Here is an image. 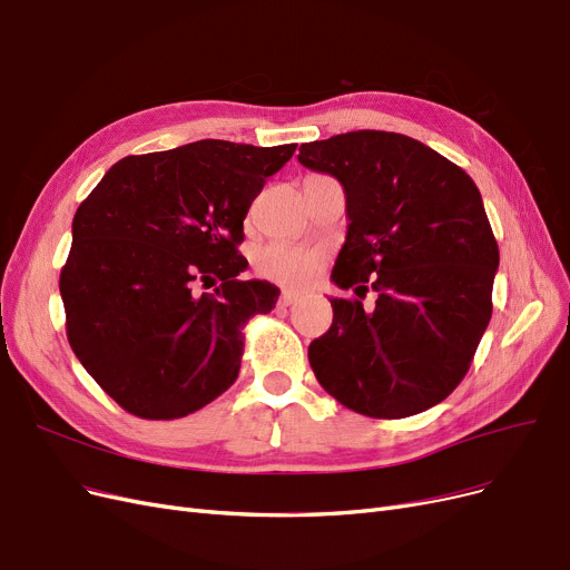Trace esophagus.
<instances>
[{"label":"esophagus","instance_id":"1","mask_svg":"<svg viewBox=\"0 0 570 570\" xmlns=\"http://www.w3.org/2000/svg\"><path fill=\"white\" fill-rule=\"evenodd\" d=\"M298 293L296 291H284L282 296H279V305H284V307H291V305H296L298 303Z\"/></svg>","mask_w":570,"mask_h":570}]
</instances>
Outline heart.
<instances>
[{"instance_id": "1", "label": "heart", "mask_w": 570, "mask_h": 570, "mask_svg": "<svg viewBox=\"0 0 570 570\" xmlns=\"http://www.w3.org/2000/svg\"><path fill=\"white\" fill-rule=\"evenodd\" d=\"M256 267L269 282L301 288L317 277V272L322 267V256L301 246L274 242L258 253Z\"/></svg>"}]
</instances>
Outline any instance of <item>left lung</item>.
I'll list each match as a JSON object with an SVG mask.
<instances>
[{"label": "left lung", "mask_w": 570, "mask_h": 570, "mask_svg": "<svg viewBox=\"0 0 570 570\" xmlns=\"http://www.w3.org/2000/svg\"><path fill=\"white\" fill-rule=\"evenodd\" d=\"M298 161L338 178L347 237L331 272L360 298H331L333 324L307 356L320 385L356 413L409 417L470 371L491 322L498 242L474 180L402 134L350 131L301 145Z\"/></svg>", "instance_id": "left-lung-1"}]
</instances>
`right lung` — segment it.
Segmentation results:
<instances>
[{
  "label": "right lung",
  "instance_id": "add662e5",
  "mask_svg": "<svg viewBox=\"0 0 570 570\" xmlns=\"http://www.w3.org/2000/svg\"><path fill=\"white\" fill-rule=\"evenodd\" d=\"M293 153L197 140L131 155L79 204L60 269L68 341L124 411L183 417L237 381L244 324L279 298L269 282L239 279L244 218Z\"/></svg>",
  "mask_w": 570,
  "mask_h": 570
}]
</instances>
